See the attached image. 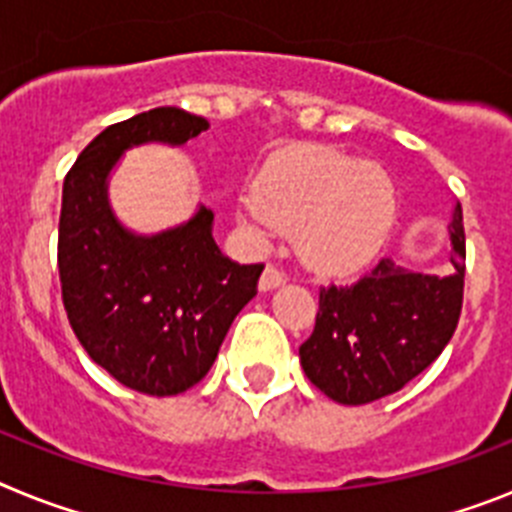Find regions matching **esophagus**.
I'll use <instances>...</instances> for the list:
<instances>
[{
	"label": "esophagus",
	"mask_w": 512,
	"mask_h": 512,
	"mask_svg": "<svg viewBox=\"0 0 512 512\" xmlns=\"http://www.w3.org/2000/svg\"><path fill=\"white\" fill-rule=\"evenodd\" d=\"M284 282H287V277H284L277 266H266L264 274H261V279H259V289L261 292H271V289L282 287Z\"/></svg>",
	"instance_id": "1"
}]
</instances>
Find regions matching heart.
Segmentation results:
<instances>
[{
    "mask_svg": "<svg viewBox=\"0 0 512 512\" xmlns=\"http://www.w3.org/2000/svg\"><path fill=\"white\" fill-rule=\"evenodd\" d=\"M395 179L377 161L328 146H292L266 158L241 223L295 233L300 259L320 274H351L377 259L397 223Z\"/></svg>",
    "mask_w": 512,
    "mask_h": 512,
    "instance_id": "obj_1",
    "label": "heart"
}]
</instances>
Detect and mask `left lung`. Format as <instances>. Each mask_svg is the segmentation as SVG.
Here are the masks:
<instances>
[{"instance_id": "1", "label": "left lung", "mask_w": 512, "mask_h": 512, "mask_svg": "<svg viewBox=\"0 0 512 512\" xmlns=\"http://www.w3.org/2000/svg\"><path fill=\"white\" fill-rule=\"evenodd\" d=\"M446 277L382 259L351 287L320 289L315 330L300 364L320 392L341 405H366L402 390L438 359L459 323L464 297V223L456 202L449 223Z\"/></svg>"}]
</instances>
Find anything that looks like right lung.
I'll use <instances>...</instances> for the list:
<instances>
[{"label":"right lung","mask_w":512,"mask_h":512,"mask_svg":"<svg viewBox=\"0 0 512 512\" xmlns=\"http://www.w3.org/2000/svg\"><path fill=\"white\" fill-rule=\"evenodd\" d=\"M207 128L179 107L140 112L102 130L63 182L58 274L69 323L92 361L143 395H179L210 372L264 271L217 248L207 207L174 228L135 233L110 205L125 151L179 148Z\"/></svg>","instance_id":"obj_1"}]
</instances>
